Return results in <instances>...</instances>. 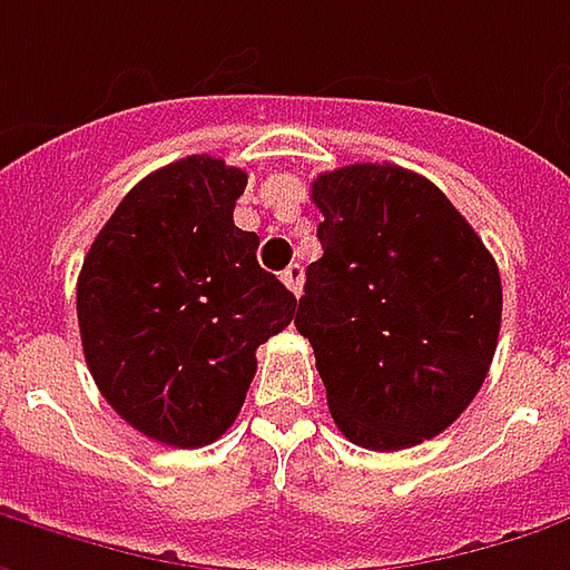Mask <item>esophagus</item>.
I'll return each instance as SVG.
<instances>
[{"instance_id":"esophagus-1","label":"esophagus","mask_w":570,"mask_h":570,"mask_svg":"<svg viewBox=\"0 0 570 570\" xmlns=\"http://www.w3.org/2000/svg\"><path fill=\"white\" fill-rule=\"evenodd\" d=\"M281 281H284L289 293L299 296V289H303V264H289L284 274H281Z\"/></svg>"}]
</instances>
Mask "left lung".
I'll return each instance as SVG.
<instances>
[{"instance_id": "left-lung-1", "label": "left lung", "mask_w": 570, "mask_h": 570, "mask_svg": "<svg viewBox=\"0 0 570 570\" xmlns=\"http://www.w3.org/2000/svg\"><path fill=\"white\" fill-rule=\"evenodd\" d=\"M322 258L306 267L296 328L328 411L363 450H409L446 431L482 389L501 332L491 252L428 178L344 165L312 181Z\"/></svg>"}]
</instances>
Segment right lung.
<instances>
[{
    "mask_svg": "<svg viewBox=\"0 0 570 570\" xmlns=\"http://www.w3.org/2000/svg\"><path fill=\"white\" fill-rule=\"evenodd\" d=\"M248 175L187 156L142 178L95 236L76 286L82 351L130 428L197 450L229 431L255 351L284 332L296 296L258 264L233 210Z\"/></svg>",
    "mask_w": 570,
    "mask_h": 570,
    "instance_id": "right-lung-1",
    "label": "right lung"
}]
</instances>
